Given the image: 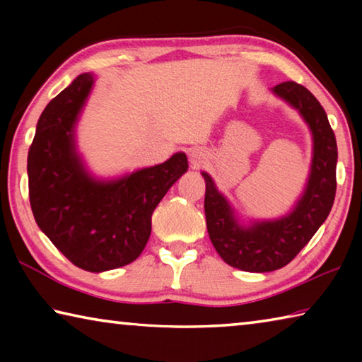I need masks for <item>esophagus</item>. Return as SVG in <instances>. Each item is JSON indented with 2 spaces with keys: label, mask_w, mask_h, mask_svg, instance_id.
<instances>
[{
  "label": "esophagus",
  "mask_w": 362,
  "mask_h": 362,
  "mask_svg": "<svg viewBox=\"0 0 362 362\" xmlns=\"http://www.w3.org/2000/svg\"><path fill=\"white\" fill-rule=\"evenodd\" d=\"M206 159V151L203 148H193L189 151V163L193 164V166H199L201 163H204Z\"/></svg>",
  "instance_id": "1"
}]
</instances>
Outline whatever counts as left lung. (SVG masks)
Returning a JSON list of instances; mask_svg holds the SVG:
<instances>
[{
  "label": "left lung",
  "instance_id": "left-lung-1",
  "mask_svg": "<svg viewBox=\"0 0 362 362\" xmlns=\"http://www.w3.org/2000/svg\"><path fill=\"white\" fill-rule=\"evenodd\" d=\"M272 93L289 103L310 127L313 158L303 193L292 211L273 220L244 223L212 177L206 180L204 212L207 233L223 262L250 273H267L286 267L326 222L332 209L337 180V142L327 115L316 97L302 84L286 81Z\"/></svg>",
  "mask_w": 362,
  "mask_h": 362
}]
</instances>
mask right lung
I'll use <instances>...</instances> for the list:
<instances>
[{"label":"right lung","mask_w":362,"mask_h":362,"mask_svg":"<svg viewBox=\"0 0 362 362\" xmlns=\"http://www.w3.org/2000/svg\"><path fill=\"white\" fill-rule=\"evenodd\" d=\"M95 76L83 73L47 103L28 151L30 206L41 231L78 268L102 273L142 254L151 214L187 173L185 153L116 179L89 173L76 146V124Z\"/></svg>","instance_id":"right-lung-1"}]
</instances>
